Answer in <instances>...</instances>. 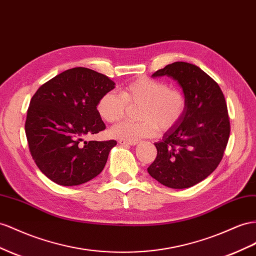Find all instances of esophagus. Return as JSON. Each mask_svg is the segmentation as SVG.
<instances>
[{"instance_id":"1","label":"esophagus","mask_w":256,"mask_h":256,"mask_svg":"<svg viewBox=\"0 0 256 256\" xmlns=\"http://www.w3.org/2000/svg\"><path fill=\"white\" fill-rule=\"evenodd\" d=\"M120 144L122 145H136L138 144V141H126V140H120L118 141Z\"/></svg>"}]
</instances>
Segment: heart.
Segmentation results:
<instances>
[{
  "mask_svg": "<svg viewBox=\"0 0 256 256\" xmlns=\"http://www.w3.org/2000/svg\"><path fill=\"white\" fill-rule=\"evenodd\" d=\"M129 106H141L140 122L124 120L111 129L112 136L120 140L139 141L152 138L157 130L164 132L182 120L188 110V98L178 88L166 82L139 78L129 82L120 92H108L96 103L103 120L115 122L125 116Z\"/></svg>",
  "mask_w": 256,
  "mask_h": 256,
  "instance_id": "obj_1",
  "label": "heart"
}]
</instances>
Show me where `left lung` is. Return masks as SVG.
<instances>
[{
	"instance_id": "obj_1",
	"label": "left lung",
	"mask_w": 256,
	"mask_h": 256,
	"mask_svg": "<svg viewBox=\"0 0 256 256\" xmlns=\"http://www.w3.org/2000/svg\"><path fill=\"white\" fill-rule=\"evenodd\" d=\"M160 76L178 80L188 110L155 143L157 156L148 171L170 188H188L209 176L222 160L230 132L225 96L216 80L188 62H174L152 75Z\"/></svg>"
}]
</instances>
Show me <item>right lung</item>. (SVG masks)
<instances>
[{
    "mask_svg": "<svg viewBox=\"0 0 256 256\" xmlns=\"http://www.w3.org/2000/svg\"><path fill=\"white\" fill-rule=\"evenodd\" d=\"M114 88L106 75L78 66L46 82L32 96L24 125L26 140L38 169L52 182L80 185L104 168L117 142L82 143V138L106 129L96 103Z\"/></svg>",
    "mask_w": 256,
    "mask_h": 256,
    "instance_id": "add662e5",
    "label": "right lung"
}]
</instances>
